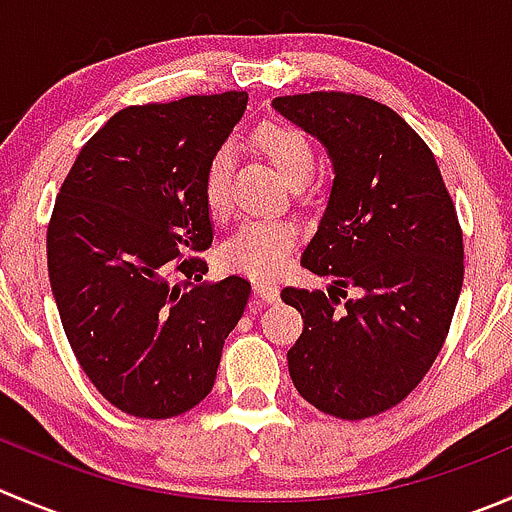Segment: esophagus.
Instances as JSON below:
<instances>
[{"label":"esophagus","instance_id":"34e87169","mask_svg":"<svg viewBox=\"0 0 512 512\" xmlns=\"http://www.w3.org/2000/svg\"><path fill=\"white\" fill-rule=\"evenodd\" d=\"M255 295L265 302L280 300V287L275 282H255Z\"/></svg>","mask_w":512,"mask_h":512}]
</instances>
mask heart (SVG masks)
I'll list each match as a JSON object with an SVG mask.
<instances>
[{
    "instance_id": "obj_1",
    "label": "heart",
    "mask_w": 512,
    "mask_h": 512,
    "mask_svg": "<svg viewBox=\"0 0 512 512\" xmlns=\"http://www.w3.org/2000/svg\"><path fill=\"white\" fill-rule=\"evenodd\" d=\"M257 150L275 167L277 175L287 185L305 182L315 172V147L300 130L282 122H267L255 132ZM235 152L230 145L217 147L205 170V202L212 215H225L230 210V180ZM297 242V227L287 220H255L245 222L230 240L222 245L220 262L225 270L240 275L265 277L277 275L290 260V252Z\"/></svg>"
}]
</instances>
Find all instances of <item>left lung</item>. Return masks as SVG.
<instances>
[{"label":"left lung","mask_w":512,"mask_h":512,"mask_svg":"<svg viewBox=\"0 0 512 512\" xmlns=\"http://www.w3.org/2000/svg\"><path fill=\"white\" fill-rule=\"evenodd\" d=\"M332 162L327 207L302 267L327 292L285 287L302 315L287 352L297 393L342 420L372 418L408 398L438 357L463 287V232L438 162L400 114L345 92L275 97ZM358 297L336 307L334 292Z\"/></svg>","instance_id":"1"}]
</instances>
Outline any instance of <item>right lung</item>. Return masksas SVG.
Listing matches in <instances>:
<instances>
[{
  "instance_id": "right-lung-1",
  "label": "right lung",
  "mask_w": 512,
  "mask_h": 512,
  "mask_svg": "<svg viewBox=\"0 0 512 512\" xmlns=\"http://www.w3.org/2000/svg\"><path fill=\"white\" fill-rule=\"evenodd\" d=\"M247 92L127 107L74 160L47 230L64 335L122 413L165 420L210 395L250 282L202 280L212 245L205 170Z\"/></svg>"
}]
</instances>
